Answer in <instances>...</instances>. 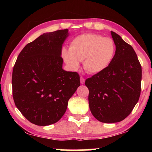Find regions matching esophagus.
<instances>
[{
	"mask_svg": "<svg viewBox=\"0 0 152 152\" xmlns=\"http://www.w3.org/2000/svg\"><path fill=\"white\" fill-rule=\"evenodd\" d=\"M80 83L82 84H84V82H85V80H84L83 77H80Z\"/></svg>",
	"mask_w": 152,
	"mask_h": 152,
	"instance_id": "34e87169",
	"label": "esophagus"
}]
</instances>
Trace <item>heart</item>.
Returning <instances> with one entry per match:
<instances>
[{"mask_svg":"<svg viewBox=\"0 0 152 152\" xmlns=\"http://www.w3.org/2000/svg\"><path fill=\"white\" fill-rule=\"evenodd\" d=\"M116 47L113 40L94 33H86L74 38L70 49L63 48L61 57L71 70H76L80 61L88 72L101 73L111 64Z\"/></svg>","mask_w":152,"mask_h":152,"instance_id":"b5f03b06","label":"heart"}]
</instances>
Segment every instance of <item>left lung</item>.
<instances>
[{
	"label": "left lung",
	"instance_id": "8db88e82",
	"mask_svg": "<svg viewBox=\"0 0 152 152\" xmlns=\"http://www.w3.org/2000/svg\"><path fill=\"white\" fill-rule=\"evenodd\" d=\"M110 33L116 47L111 64L85 81L90 110L98 121L105 123L125 119L137 104L141 92V66L135 51L120 35Z\"/></svg>",
	"mask_w": 152,
	"mask_h": 152
}]
</instances>
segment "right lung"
I'll use <instances>...</instances> for the list:
<instances>
[{
  "mask_svg": "<svg viewBox=\"0 0 152 152\" xmlns=\"http://www.w3.org/2000/svg\"><path fill=\"white\" fill-rule=\"evenodd\" d=\"M68 29L45 33L20 51L12 76L15 104L33 124L58 122L80 85L79 74L63 70L61 48Z\"/></svg>",
  "mask_w": 152,
  "mask_h": 152,
  "instance_id": "obj_1",
  "label": "right lung"
}]
</instances>
